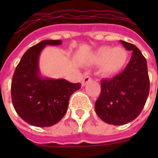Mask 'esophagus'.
I'll return each instance as SVG.
<instances>
[{
  "instance_id": "obj_1",
  "label": "esophagus",
  "mask_w": 158,
  "mask_h": 158,
  "mask_svg": "<svg viewBox=\"0 0 158 158\" xmlns=\"http://www.w3.org/2000/svg\"><path fill=\"white\" fill-rule=\"evenodd\" d=\"M91 80V78H90V76L89 74H85V77H84V79L82 80V86H85L87 84V83H89V81Z\"/></svg>"
}]
</instances>
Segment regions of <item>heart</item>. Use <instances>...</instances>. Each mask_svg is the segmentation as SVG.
Wrapping results in <instances>:
<instances>
[{
	"label": "heart",
	"mask_w": 158,
	"mask_h": 158,
	"mask_svg": "<svg viewBox=\"0 0 158 158\" xmlns=\"http://www.w3.org/2000/svg\"><path fill=\"white\" fill-rule=\"evenodd\" d=\"M128 59V53L123 47L102 46L96 51L94 56V62L104 66V71L111 74L118 72L125 65Z\"/></svg>",
	"instance_id": "obj_1"
}]
</instances>
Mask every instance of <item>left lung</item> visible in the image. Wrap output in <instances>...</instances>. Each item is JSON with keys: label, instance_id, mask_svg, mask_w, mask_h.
<instances>
[{"label": "left lung", "instance_id": "left-lung-1", "mask_svg": "<svg viewBox=\"0 0 158 158\" xmlns=\"http://www.w3.org/2000/svg\"><path fill=\"white\" fill-rule=\"evenodd\" d=\"M132 56L124 70L113 79L101 80V94L95 104L96 114L102 121L123 125L141 113L149 95L147 63L135 45L120 40Z\"/></svg>", "mask_w": 158, "mask_h": 158}]
</instances>
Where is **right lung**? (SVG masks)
Returning <instances> with one entry per match:
<instances>
[{
    "instance_id": "add662e5",
    "label": "right lung",
    "mask_w": 158,
    "mask_h": 158,
    "mask_svg": "<svg viewBox=\"0 0 158 158\" xmlns=\"http://www.w3.org/2000/svg\"><path fill=\"white\" fill-rule=\"evenodd\" d=\"M61 40H42L23 54L17 66L11 86L14 109L26 123L36 127L56 124L67 113L73 93L80 84L64 79L43 78L39 68V56L45 45H59Z\"/></svg>"
}]
</instances>
